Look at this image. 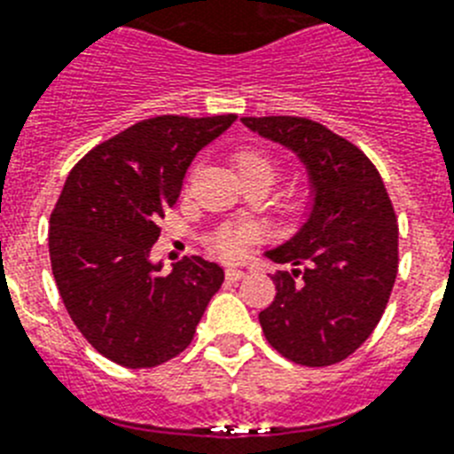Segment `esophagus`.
Here are the masks:
<instances>
[{
    "mask_svg": "<svg viewBox=\"0 0 454 454\" xmlns=\"http://www.w3.org/2000/svg\"><path fill=\"white\" fill-rule=\"evenodd\" d=\"M224 276H227V280H230V283H239V280L246 276V271H241V269H227V271H224Z\"/></svg>",
    "mask_w": 454,
    "mask_h": 454,
    "instance_id": "34e87169",
    "label": "esophagus"
}]
</instances>
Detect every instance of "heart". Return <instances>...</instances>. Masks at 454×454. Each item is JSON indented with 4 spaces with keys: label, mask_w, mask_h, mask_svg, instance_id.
<instances>
[{
    "label": "heart",
    "mask_w": 454,
    "mask_h": 454,
    "mask_svg": "<svg viewBox=\"0 0 454 454\" xmlns=\"http://www.w3.org/2000/svg\"><path fill=\"white\" fill-rule=\"evenodd\" d=\"M234 168L239 178L260 174L267 176L269 181H273V176H276V160L269 153L260 151V148H243V151H239L234 155ZM257 236H260V230L254 224L224 223L211 231L208 246L223 260H239Z\"/></svg>",
    "instance_id": "heart-1"
}]
</instances>
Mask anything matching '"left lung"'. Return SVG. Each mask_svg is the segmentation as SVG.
Here are the masks:
<instances>
[{"instance_id":"8db88e82","label":"left lung","mask_w":454,"mask_h":454,"mask_svg":"<svg viewBox=\"0 0 454 454\" xmlns=\"http://www.w3.org/2000/svg\"><path fill=\"white\" fill-rule=\"evenodd\" d=\"M241 122L297 153L313 190L301 230L267 253L294 269L271 276L276 297L260 313L262 332L294 364L343 362L380 322L399 269V224L383 178L357 145L316 120Z\"/></svg>"}]
</instances>
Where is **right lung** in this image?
I'll use <instances>...</instances> for the list:
<instances>
[{
	"label": "right lung",
	"mask_w": 454,
	"mask_h": 454,
	"mask_svg": "<svg viewBox=\"0 0 454 454\" xmlns=\"http://www.w3.org/2000/svg\"><path fill=\"white\" fill-rule=\"evenodd\" d=\"M234 120H141L71 168L51 213L52 276L78 332L115 364L151 369L181 355L223 286V267L197 254L164 276L151 248L194 155Z\"/></svg>",
	"instance_id": "right-lung-1"
}]
</instances>
